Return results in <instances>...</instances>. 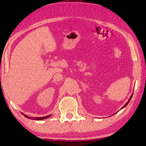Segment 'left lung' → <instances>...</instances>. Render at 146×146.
<instances>
[{"instance_id":"8db88e82","label":"left lung","mask_w":146,"mask_h":146,"mask_svg":"<svg viewBox=\"0 0 146 146\" xmlns=\"http://www.w3.org/2000/svg\"><path fill=\"white\" fill-rule=\"evenodd\" d=\"M132 95H133V94H132V95H131V97H130V98H129V100H128V102H127V103H126V104H125V105H124V106H123V108H125V106H127V104H128V103H129V101H130V100H131V97H132Z\"/></svg>"}]
</instances>
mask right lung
I'll return each mask as SVG.
<instances>
[{
  "mask_svg": "<svg viewBox=\"0 0 146 146\" xmlns=\"http://www.w3.org/2000/svg\"><path fill=\"white\" fill-rule=\"evenodd\" d=\"M49 116H50V115L46 116V117H37V118H36V120H42V119H45V118H47L49 117ZM25 117H26V115H25Z\"/></svg>",
  "mask_w": 146,
  "mask_h": 146,
  "instance_id": "right-lung-1",
  "label": "right lung"
}]
</instances>
